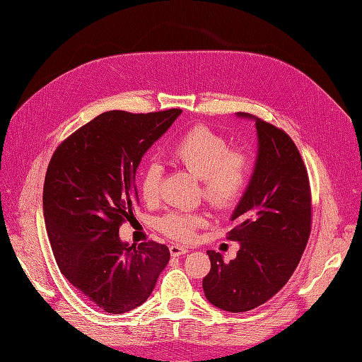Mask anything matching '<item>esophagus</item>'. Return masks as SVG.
Wrapping results in <instances>:
<instances>
[{
    "label": "esophagus",
    "instance_id": "esophagus-1",
    "mask_svg": "<svg viewBox=\"0 0 362 362\" xmlns=\"http://www.w3.org/2000/svg\"><path fill=\"white\" fill-rule=\"evenodd\" d=\"M169 250H170V255L172 257H180V255H184V254H187V252H189L187 247L180 246V245H172L169 247Z\"/></svg>",
    "mask_w": 362,
    "mask_h": 362
}]
</instances>
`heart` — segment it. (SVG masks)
<instances>
[{
	"label": "heart",
	"instance_id": "heart-1",
	"mask_svg": "<svg viewBox=\"0 0 362 362\" xmlns=\"http://www.w3.org/2000/svg\"><path fill=\"white\" fill-rule=\"evenodd\" d=\"M170 158L199 178L204 198L218 210H231L243 198L249 182L250 158L242 149H231L228 140L211 128L196 125L170 149ZM161 170L157 164L148 166L140 178L141 198L152 204L160 196ZM206 223L202 213L175 211L161 217L160 228L178 242H190L196 229Z\"/></svg>",
	"mask_w": 362,
	"mask_h": 362
}]
</instances>
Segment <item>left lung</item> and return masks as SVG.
<instances>
[{"label":"left lung","mask_w":362,"mask_h":362,"mask_svg":"<svg viewBox=\"0 0 362 362\" xmlns=\"http://www.w3.org/2000/svg\"><path fill=\"white\" fill-rule=\"evenodd\" d=\"M237 116L254 119L258 136L255 169L228 233L240 249L229 262L208 250L211 269L202 281L205 298L229 313L254 310L286 286L311 233L308 172L294 141L262 119Z\"/></svg>","instance_id":"left-lung-1"}]
</instances>
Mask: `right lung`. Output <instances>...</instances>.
Returning a JSON list of instances; mask_svg holds the SVG:
<instances>
[{
	"label": "right lung",
	"instance_id": "add662e5",
	"mask_svg": "<svg viewBox=\"0 0 362 362\" xmlns=\"http://www.w3.org/2000/svg\"><path fill=\"white\" fill-rule=\"evenodd\" d=\"M180 108L105 112L63 140L48 164L43 217L54 258L66 279L110 314L144 303L168 266V246H128L119 226L139 204L136 170Z\"/></svg>",
	"mask_w": 362,
	"mask_h": 362
}]
</instances>
